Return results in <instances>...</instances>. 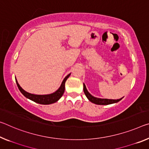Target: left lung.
<instances>
[{"mask_svg": "<svg viewBox=\"0 0 149 149\" xmlns=\"http://www.w3.org/2000/svg\"><path fill=\"white\" fill-rule=\"evenodd\" d=\"M84 91L85 93V95H86L87 98L91 101V102L95 103L97 105H109L113 104V103H116L119 102V101H121L123 97L119 100H109V99H101V98H97L93 96L89 93V91H87L86 88V85L84 84Z\"/></svg>", "mask_w": 149, "mask_h": 149, "instance_id": "obj_1", "label": "left lung"}]
</instances>
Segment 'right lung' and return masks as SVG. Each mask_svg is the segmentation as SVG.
<instances>
[{
	"mask_svg": "<svg viewBox=\"0 0 149 149\" xmlns=\"http://www.w3.org/2000/svg\"><path fill=\"white\" fill-rule=\"evenodd\" d=\"M71 74H68L67 76H66L64 79H63V81L62 82V84H61L60 87H59V89L57 91L54 92L50 94H47V95H35V94H32L28 93V92L26 91L20 86L19 84L18 83L17 79L16 78V84H17V86L20 91L21 93H22L26 97L29 99V100H32L34 102L37 103H39V104L42 105H49L52 104V103H56V101H58L62 97L63 95V93H64L65 91V83L66 80L70 77Z\"/></svg>",
	"mask_w": 149,
	"mask_h": 149,
	"instance_id": "obj_1",
	"label": "right lung"
}]
</instances>
